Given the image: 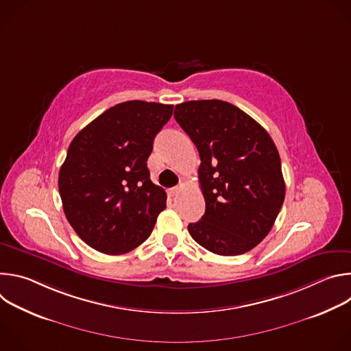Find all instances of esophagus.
<instances>
[{
    "label": "esophagus",
    "instance_id": "1",
    "mask_svg": "<svg viewBox=\"0 0 351 351\" xmlns=\"http://www.w3.org/2000/svg\"><path fill=\"white\" fill-rule=\"evenodd\" d=\"M179 193H180V187H173V189L169 190V195H171V197H175V195H178Z\"/></svg>",
    "mask_w": 351,
    "mask_h": 351
}]
</instances>
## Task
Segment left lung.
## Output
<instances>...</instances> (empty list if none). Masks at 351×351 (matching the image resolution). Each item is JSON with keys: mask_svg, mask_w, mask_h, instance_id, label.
Instances as JSON below:
<instances>
[{"mask_svg": "<svg viewBox=\"0 0 351 351\" xmlns=\"http://www.w3.org/2000/svg\"><path fill=\"white\" fill-rule=\"evenodd\" d=\"M173 117L202 160L206 214L189 223V233L218 256L250 252L269 233L285 199L275 143L252 117L221 99L178 104Z\"/></svg>", "mask_w": 351, "mask_h": 351, "instance_id": "1", "label": "left lung"}]
</instances>
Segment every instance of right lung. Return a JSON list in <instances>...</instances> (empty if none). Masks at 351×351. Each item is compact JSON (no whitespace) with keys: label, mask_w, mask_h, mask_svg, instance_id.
<instances>
[{"label":"right lung","mask_w":351,"mask_h":351,"mask_svg":"<svg viewBox=\"0 0 351 351\" xmlns=\"http://www.w3.org/2000/svg\"><path fill=\"white\" fill-rule=\"evenodd\" d=\"M173 106L147 101L117 104L72 140L58 189L66 219L99 253L132 252L152 234L167 193L149 179L147 160Z\"/></svg>","instance_id":"add662e5"}]
</instances>
